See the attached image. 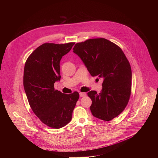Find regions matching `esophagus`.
<instances>
[{"label":"esophagus","instance_id":"34e87169","mask_svg":"<svg viewBox=\"0 0 158 158\" xmlns=\"http://www.w3.org/2000/svg\"><path fill=\"white\" fill-rule=\"evenodd\" d=\"M79 95H80V97H85L86 95V94H85V93L80 92V93H79Z\"/></svg>","mask_w":158,"mask_h":158}]
</instances>
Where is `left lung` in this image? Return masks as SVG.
<instances>
[{"instance_id":"1","label":"left lung","mask_w":158,"mask_h":158,"mask_svg":"<svg viewBox=\"0 0 158 158\" xmlns=\"http://www.w3.org/2000/svg\"><path fill=\"white\" fill-rule=\"evenodd\" d=\"M73 53L82 60L91 76L102 78V89L90 90L92 114L102 120H111L127 106L131 90V69L124 53L102 38L76 44Z\"/></svg>"}]
</instances>
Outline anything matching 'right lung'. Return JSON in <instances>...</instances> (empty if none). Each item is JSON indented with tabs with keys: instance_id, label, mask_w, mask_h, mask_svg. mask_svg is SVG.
<instances>
[{
	"instance_id": "1",
	"label": "right lung",
	"mask_w": 158,
	"mask_h": 158,
	"mask_svg": "<svg viewBox=\"0 0 158 158\" xmlns=\"http://www.w3.org/2000/svg\"><path fill=\"white\" fill-rule=\"evenodd\" d=\"M74 44H43L32 53L25 64L23 87L31 108L40 120L53 128L63 127L71 121L79 98L77 92L65 94L54 88L61 78L60 60Z\"/></svg>"
}]
</instances>
